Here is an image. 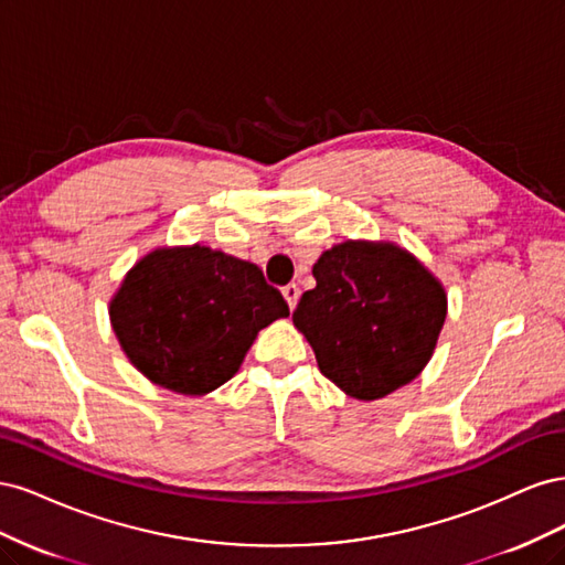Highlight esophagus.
<instances>
[{
  "label": "esophagus",
  "mask_w": 565,
  "mask_h": 565,
  "mask_svg": "<svg viewBox=\"0 0 565 565\" xmlns=\"http://www.w3.org/2000/svg\"><path fill=\"white\" fill-rule=\"evenodd\" d=\"M299 285H295V282H289V285H285L282 287V297L287 299V303H289V309H295L297 306V301H299Z\"/></svg>",
  "instance_id": "34e87169"
}]
</instances>
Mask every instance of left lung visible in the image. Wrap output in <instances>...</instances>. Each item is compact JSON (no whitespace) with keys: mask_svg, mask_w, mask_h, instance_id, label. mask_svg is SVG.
<instances>
[{"mask_svg":"<svg viewBox=\"0 0 565 565\" xmlns=\"http://www.w3.org/2000/svg\"><path fill=\"white\" fill-rule=\"evenodd\" d=\"M292 320L320 372L358 401H377L429 363L446 292L413 254L388 243H341L313 266Z\"/></svg>","mask_w":565,"mask_h":565,"instance_id":"1","label":"left lung"}]
</instances>
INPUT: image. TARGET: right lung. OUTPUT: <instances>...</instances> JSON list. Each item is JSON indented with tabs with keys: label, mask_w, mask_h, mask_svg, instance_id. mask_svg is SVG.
Here are the masks:
<instances>
[{
	"label": "right lung",
	"mask_w": 565,
	"mask_h": 565,
	"mask_svg": "<svg viewBox=\"0 0 565 565\" xmlns=\"http://www.w3.org/2000/svg\"><path fill=\"white\" fill-rule=\"evenodd\" d=\"M289 316L259 266L210 247L156 249L110 303L113 330L150 382L202 396L228 382L254 337Z\"/></svg>",
	"instance_id": "right-lung-1"
}]
</instances>
